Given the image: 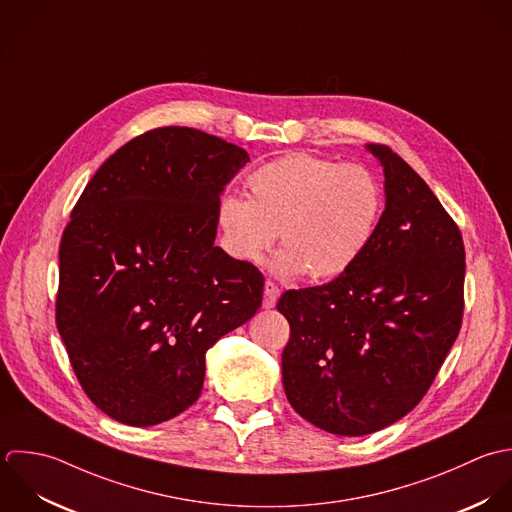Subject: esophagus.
Masks as SVG:
<instances>
[{"label": "esophagus", "instance_id": "34e87169", "mask_svg": "<svg viewBox=\"0 0 512 512\" xmlns=\"http://www.w3.org/2000/svg\"><path fill=\"white\" fill-rule=\"evenodd\" d=\"M278 298H280V288H278L274 282L268 280V282L264 284V300H262V306H264L266 310H270V308L276 306Z\"/></svg>", "mask_w": 512, "mask_h": 512}]
</instances>
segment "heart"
I'll return each instance as SVG.
<instances>
[{
	"instance_id": "1",
	"label": "heart",
	"mask_w": 512,
	"mask_h": 512,
	"mask_svg": "<svg viewBox=\"0 0 512 512\" xmlns=\"http://www.w3.org/2000/svg\"><path fill=\"white\" fill-rule=\"evenodd\" d=\"M246 184L250 198L226 194L218 206L226 250L254 264L280 230L284 248L272 270L282 278L345 274L369 248L383 212L381 182L361 165L290 155L256 169Z\"/></svg>"
}]
</instances>
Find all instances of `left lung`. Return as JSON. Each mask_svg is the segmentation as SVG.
Listing matches in <instances>:
<instances>
[{
	"mask_svg": "<svg viewBox=\"0 0 512 512\" xmlns=\"http://www.w3.org/2000/svg\"><path fill=\"white\" fill-rule=\"evenodd\" d=\"M385 210L363 256L330 284L290 290L284 391L298 415L343 437L375 433L427 393L463 320V238L427 182L383 145Z\"/></svg>",
	"mask_w": 512,
	"mask_h": 512,
	"instance_id": "8db88e82",
	"label": "left lung"
}]
</instances>
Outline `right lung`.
I'll return each mask as SVG.
<instances>
[{
    "label": "right lung",
    "instance_id": "right-lung-1",
    "mask_svg": "<svg viewBox=\"0 0 512 512\" xmlns=\"http://www.w3.org/2000/svg\"><path fill=\"white\" fill-rule=\"evenodd\" d=\"M248 153L188 127L149 131L87 182L59 246L57 330L89 399L149 427L200 395L206 351L262 304L264 278L214 246Z\"/></svg>",
    "mask_w": 512,
    "mask_h": 512
}]
</instances>
